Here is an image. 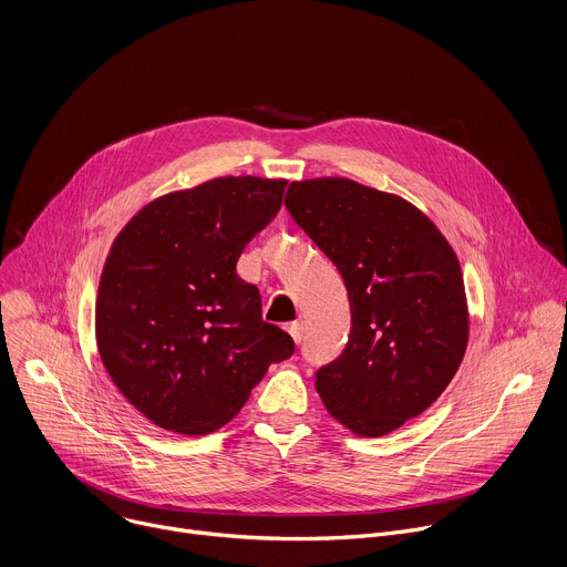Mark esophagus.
I'll return each mask as SVG.
<instances>
[{
  "label": "esophagus",
  "instance_id": "34e87169",
  "mask_svg": "<svg viewBox=\"0 0 567 567\" xmlns=\"http://www.w3.org/2000/svg\"><path fill=\"white\" fill-rule=\"evenodd\" d=\"M287 332H289V337H291L298 346L302 343V322H298V320L291 322V326L287 328Z\"/></svg>",
  "mask_w": 567,
  "mask_h": 567
}]
</instances>
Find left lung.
I'll list each match as a JSON object with an SVG mask.
<instances>
[{
    "instance_id": "left-lung-1",
    "label": "left lung",
    "mask_w": 567,
    "mask_h": 567,
    "mask_svg": "<svg viewBox=\"0 0 567 567\" xmlns=\"http://www.w3.org/2000/svg\"><path fill=\"white\" fill-rule=\"evenodd\" d=\"M285 206L350 298L346 350L316 372V390L352 433L388 435L424 413L462 363L468 311L457 256L413 204L352 179L293 182Z\"/></svg>"
}]
</instances>
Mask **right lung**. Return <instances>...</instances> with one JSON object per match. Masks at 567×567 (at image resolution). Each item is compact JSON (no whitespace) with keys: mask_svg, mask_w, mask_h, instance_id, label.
Masks as SVG:
<instances>
[{"mask_svg":"<svg viewBox=\"0 0 567 567\" xmlns=\"http://www.w3.org/2000/svg\"><path fill=\"white\" fill-rule=\"evenodd\" d=\"M287 182L219 177L158 197L114 239L96 298V343L121 394L152 424L206 435L230 422L293 339L262 320L235 271L280 210Z\"/></svg>","mask_w":567,"mask_h":567,"instance_id":"obj_1","label":"right lung"}]
</instances>
